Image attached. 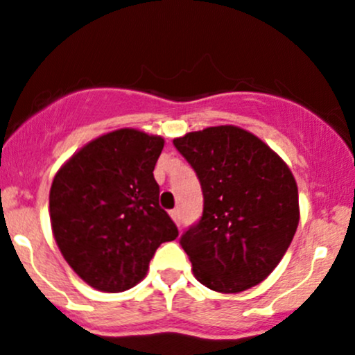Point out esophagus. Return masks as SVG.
<instances>
[{
  "instance_id": "esophagus-1",
  "label": "esophagus",
  "mask_w": 355,
  "mask_h": 355,
  "mask_svg": "<svg viewBox=\"0 0 355 355\" xmlns=\"http://www.w3.org/2000/svg\"><path fill=\"white\" fill-rule=\"evenodd\" d=\"M170 215H171V218H173L175 223H177V226H180V220H182L180 210H178V208H173V210L170 211Z\"/></svg>"
}]
</instances>
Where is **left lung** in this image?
Masks as SVG:
<instances>
[{"label": "left lung", "mask_w": 355, "mask_h": 355, "mask_svg": "<svg viewBox=\"0 0 355 355\" xmlns=\"http://www.w3.org/2000/svg\"><path fill=\"white\" fill-rule=\"evenodd\" d=\"M196 171L203 214L180 236L194 277L217 293L257 286L287 252L297 185L286 162L252 132L217 125L173 140Z\"/></svg>", "instance_id": "obj_1"}]
</instances>
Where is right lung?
Listing matches in <instances>:
<instances>
[{
    "mask_svg": "<svg viewBox=\"0 0 355 355\" xmlns=\"http://www.w3.org/2000/svg\"><path fill=\"white\" fill-rule=\"evenodd\" d=\"M162 147L161 137L119 129L80 148L52 182L51 224L58 247L94 289L135 287L159 245L178 236L159 207L154 168Z\"/></svg>",
    "mask_w": 355,
    "mask_h": 355,
    "instance_id": "add662e5",
    "label": "right lung"
}]
</instances>
